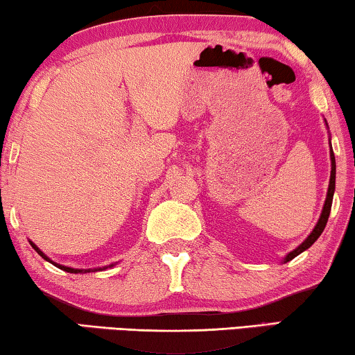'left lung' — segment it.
Here are the masks:
<instances>
[{
    "mask_svg": "<svg viewBox=\"0 0 355 355\" xmlns=\"http://www.w3.org/2000/svg\"><path fill=\"white\" fill-rule=\"evenodd\" d=\"M329 158H331V176H329V186H328V192H327V200H324V205H323V210H322V215H320V220L317 223V226L313 227V231L310 232V236L305 239L302 244H300L297 249H294L293 252H289L288 255H286L284 259V263L286 261H291L294 259V257H297L299 254H302L304 250H307L310 245L313 244L315 241L318 239L320 234H322L324 226H327V221H328V216H329V211H331V203H333V193H334V182H336V162H334V153L333 150H329Z\"/></svg>",
    "mask_w": 355,
    "mask_h": 355,
    "instance_id": "left-lung-1",
    "label": "left lung"
}]
</instances>
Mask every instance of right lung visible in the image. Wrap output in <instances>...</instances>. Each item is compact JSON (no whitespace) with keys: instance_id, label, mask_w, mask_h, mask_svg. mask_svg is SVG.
<instances>
[{"instance_id":"right-lung-1","label":"right lung","mask_w":355,"mask_h":355,"mask_svg":"<svg viewBox=\"0 0 355 355\" xmlns=\"http://www.w3.org/2000/svg\"><path fill=\"white\" fill-rule=\"evenodd\" d=\"M28 242H31V245L33 247V249H35L37 252H38V255H40L42 257V259H45L46 261H50V263H53V265H55V266H58V268H60V270H64V271H67V273H87V271H96V270H101V268H94V270H77V268H69V266H64V265H60V263H55V261H51L50 259H48V257L45 255V254H43V252L40 250V249H38V247L35 245V244H33V242L32 241H28ZM110 266H113V265H110ZM105 268H108V266H103V270Z\"/></svg>"}]
</instances>
